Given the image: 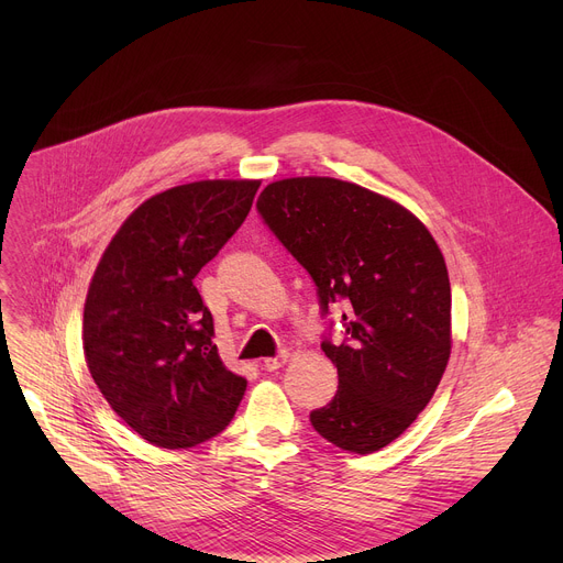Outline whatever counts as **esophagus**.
Here are the masks:
<instances>
[{
    "label": "esophagus",
    "instance_id": "1",
    "mask_svg": "<svg viewBox=\"0 0 563 563\" xmlns=\"http://www.w3.org/2000/svg\"><path fill=\"white\" fill-rule=\"evenodd\" d=\"M287 358H289V354H287V352H280L278 356H269V358H265V361H263V367H265L267 372H276L278 367H283V365L287 363Z\"/></svg>",
    "mask_w": 563,
    "mask_h": 563
}]
</instances>
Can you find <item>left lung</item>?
I'll return each mask as SVG.
<instances>
[{
    "mask_svg": "<svg viewBox=\"0 0 563 563\" xmlns=\"http://www.w3.org/2000/svg\"><path fill=\"white\" fill-rule=\"evenodd\" d=\"M258 213L307 269L320 311L345 302L347 339L320 343L339 389L309 415L341 450L369 454L404 434L450 358V278L426 224L406 207L336 178L265 187Z\"/></svg>",
    "mask_w": 563,
    "mask_h": 563,
    "instance_id": "obj_1",
    "label": "left lung"
}]
</instances>
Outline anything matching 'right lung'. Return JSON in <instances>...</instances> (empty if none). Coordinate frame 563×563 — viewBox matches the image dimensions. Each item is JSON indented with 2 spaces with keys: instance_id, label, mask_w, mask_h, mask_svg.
Returning <instances> with one entry per match:
<instances>
[{
  "instance_id": "1",
  "label": "right lung",
  "mask_w": 563,
  "mask_h": 563,
  "mask_svg": "<svg viewBox=\"0 0 563 563\" xmlns=\"http://www.w3.org/2000/svg\"><path fill=\"white\" fill-rule=\"evenodd\" d=\"M258 180H200L142 202L87 294L82 343L113 412L144 441L183 450L220 434L247 380L213 345L194 278L245 222Z\"/></svg>"
}]
</instances>
